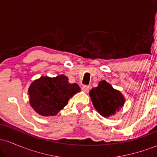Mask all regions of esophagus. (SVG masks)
Returning a JSON list of instances; mask_svg holds the SVG:
<instances>
[{"instance_id":"esophagus-1","label":"esophagus","mask_w":157,"mask_h":157,"mask_svg":"<svg viewBox=\"0 0 157 157\" xmlns=\"http://www.w3.org/2000/svg\"><path fill=\"white\" fill-rule=\"evenodd\" d=\"M82 90L84 91V92H89V86H83L82 87Z\"/></svg>"}]
</instances>
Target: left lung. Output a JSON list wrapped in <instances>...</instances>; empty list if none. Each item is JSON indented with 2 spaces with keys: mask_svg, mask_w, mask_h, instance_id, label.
<instances>
[{
  "mask_svg": "<svg viewBox=\"0 0 157 157\" xmlns=\"http://www.w3.org/2000/svg\"><path fill=\"white\" fill-rule=\"evenodd\" d=\"M89 95L95 109L104 117L112 116L125 103V98L120 91L114 89L105 80L90 91Z\"/></svg>",
  "mask_w": 157,
  "mask_h": 157,
  "instance_id": "obj_1",
  "label": "left lung"
}]
</instances>
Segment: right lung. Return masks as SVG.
<instances>
[{"mask_svg":"<svg viewBox=\"0 0 157 157\" xmlns=\"http://www.w3.org/2000/svg\"><path fill=\"white\" fill-rule=\"evenodd\" d=\"M80 91L77 83L71 84L63 75L55 77H40L30 85L28 92L33 109L42 116H55Z\"/></svg>","mask_w":157,"mask_h":157,"instance_id":"1","label":"right lung"}]
</instances>
